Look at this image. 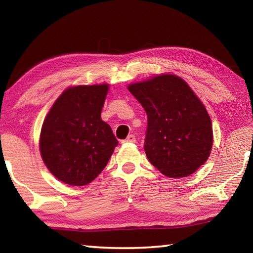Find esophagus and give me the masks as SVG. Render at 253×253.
Here are the masks:
<instances>
[{
	"instance_id": "obj_1",
	"label": "esophagus",
	"mask_w": 253,
	"mask_h": 253,
	"mask_svg": "<svg viewBox=\"0 0 253 253\" xmlns=\"http://www.w3.org/2000/svg\"><path fill=\"white\" fill-rule=\"evenodd\" d=\"M124 142H125V143H135L136 142V137H135V135L130 134V135H128V137L125 140H124Z\"/></svg>"
}]
</instances>
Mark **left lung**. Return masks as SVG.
I'll use <instances>...</instances> for the list:
<instances>
[{
	"label": "left lung",
	"instance_id": "obj_1",
	"mask_svg": "<svg viewBox=\"0 0 253 253\" xmlns=\"http://www.w3.org/2000/svg\"><path fill=\"white\" fill-rule=\"evenodd\" d=\"M147 114L144 149L169 177H185L208 161L212 123L202 102L182 78L161 75L128 85Z\"/></svg>",
	"mask_w": 253,
	"mask_h": 253
}]
</instances>
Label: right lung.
I'll use <instances>...</instances> for the list:
<instances>
[{"label":"right lung","mask_w":253,"mask_h":253,"mask_svg":"<svg viewBox=\"0 0 253 253\" xmlns=\"http://www.w3.org/2000/svg\"><path fill=\"white\" fill-rule=\"evenodd\" d=\"M106 84L66 89L44 118L40 153L55 177L74 186L93 181L106 168L118 140L100 114Z\"/></svg>","instance_id":"1"}]
</instances>
